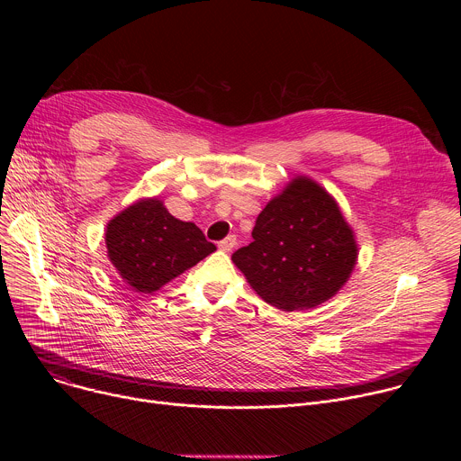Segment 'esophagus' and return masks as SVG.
Here are the masks:
<instances>
[{
	"label": "esophagus",
	"mask_w": 461,
	"mask_h": 461,
	"mask_svg": "<svg viewBox=\"0 0 461 461\" xmlns=\"http://www.w3.org/2000/svg\"><path fill=\"white\" fill-rule=\"evenodd\" d=\"M235 244H237V239H235V235H228L226 239H222V240L219 242V248H221L222 251H231Z\"/></svg>",
	"instance_id": "1"
}]
</instances>
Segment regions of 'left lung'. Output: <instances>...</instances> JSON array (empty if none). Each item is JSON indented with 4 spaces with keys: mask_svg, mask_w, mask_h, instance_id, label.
<instances>
[{
    "mask_svg": "<svg viewBox=\"0 0 461 461\" xmlns=\"http://www.w3.org/2000/svg\"><path fill=\"white\" fill-rule=\"evenodd\" d=\"M253 242L231 260L268 304L310 310L334 297L357 260L354 231L330 193L294 178L257 217Z\"/></svg>",
    "mask_w": 461,
    "mask_h": 461,
    "instance_id": "left-lung-1",
    "label": "left lung"
}]
</instances>
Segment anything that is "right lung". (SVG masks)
I'll return each instance as SVG.
<instances>
[{"mask_svg": "<svg viewBox=\"0 0 461 461\" xmlns=\"http://www.w3.org/2000/svg\"><path fill=\"white\" fill-rule=\"evenodd\" d=\"M105 244L120 277L140 294L160 290L217 249L201 228L175 219L158 199H142L109 221Z\"/></svg>", "mask_w": 461, "mask_h": 461, "instance_id": "obj_1", "label": "right lung"}]
</instances>
